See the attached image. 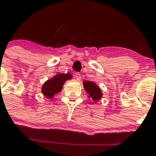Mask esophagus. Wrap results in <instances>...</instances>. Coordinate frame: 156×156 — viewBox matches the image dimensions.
I'll use <instances>...</instances> for the list:
<instances>
[{
    "instance_id": "esophagus-1",
    "label": "esophagus",
    "mask_w": 156,
    "mask_h": 156,
    "mask_svg": "<svg viewBox=\"0 0 156 156\" xmlns=\"http://www.w3.org/2000/svg\"><path fill=\"white\" fill-rule=\"evenodd\" d=\"M75 78H76V79L78 80V81H80L81 80V74L79 73V72H77V73H75Z\"/></svg>"
}]
</instances>
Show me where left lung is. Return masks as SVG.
Wrapping results in <instances>:
<instances>
[{"instance_id": "1", "label": "left lung", "mask_w": 156, "mask_h": 156, "mask_svg": "<svg viewBox=\"0 0 156 156\" xmlns=\"http://www.w3.org/2000/svg\"><path fill=\"white\" fill-rule=\"evenodd\" d=\"M84 87L87 93L88 94V98L92 99L94 102L99 101L102 97L103 94L101 92V90L100 87L95 84L94 82H91L89 81H83Z\"/></svg>"}]
</instances>
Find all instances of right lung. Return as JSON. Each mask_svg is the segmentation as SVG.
Here are the masks:
<instances>
[{
  "mask_svg": "<svg viewBox=\"0 0 156 156\" xmlns=\"http://www.w3.org/2000/svg\"><path fill=\"white\" fill-rule=\"evenodd\" d=\"M72 75L69 73L58 74L44 83L42 87V93L48 98L52 99L53 98L54 95L61 91L65 82L67 80L72 79Z\"/></svg>",
  "mask_w": 156,
  "mask_h": 156,
  "instance_id": "1",
  "label": "right lung"
}]
</instances>
